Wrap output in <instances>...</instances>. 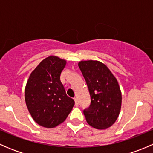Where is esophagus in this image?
Listing matches in <instances>:
<instances>
[{"label":"esophagus","mask_w":153,"mask_h":153,"mask_svg":"<svg viewBox=\"0 0 153 153\" xmlns=\"http://www.w3.org/2000/svg\"><path fill=\"white\" fill-rule=\"evenodd\" d=\"M74 101H75V106H78V99H77L76 98H74Z\"/></svg>","instance_id":"1"}]
</instances>
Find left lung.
<instances>
[{
    "label": "left lung",
    "mask_w": 153,
    "mask_h": 153,
    "mask_svg": "<svg viewBox=\"0 0 153 153\" xmlns=\"http://www.w3.org/2000/svg\"><path fill=\"white\" fill-rule=\"evenodd\" d=\"M91 97L84 114L87 123L98 129L110 127L118 118L121 107V92L115 77L104 64L98 61L78 63Z\"/></svg>",
    "instance_id": "8db88e82"
}]
</instances>
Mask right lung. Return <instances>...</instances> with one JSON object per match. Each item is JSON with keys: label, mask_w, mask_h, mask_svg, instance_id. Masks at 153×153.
Segmentation results:
<instances>
[{"label": "right lung", "mask_w": 153, "mask_h": 153, "mask_svg": "<svg viewBox=\"0 0 153 153\" xmlns=\"http://www.w3.org/2000/svg\"><path fill=\"white\" fill-rule=\"evenodd\" d=\"M67 61L57 56L43 60L29 75L25 87V101L34 121L46 128L64 122L75 104L67 96L60 80Z\"/></svg>", "instance_id": "obj_1"}]
</instances>
